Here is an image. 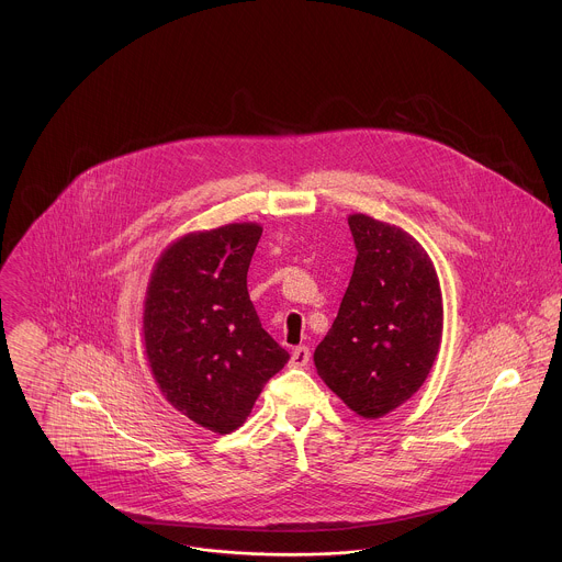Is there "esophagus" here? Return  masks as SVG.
<instances>
[{"label": "esophagus", "mask_w": 562, "mask_h": 562, "mask_svg": "<svg viewBox=\"0 0 562 562\" xmlns=\"http://www.w3.org/2000/svg\"><path fill=\"white\" fill-rule=\"evenodd\" d=\"M308 362H311V351H308V347H304V345L295 347L293 353H291V367H306Z\"/></svg>", "instance_id": "esophagus-1"}]
</instances>
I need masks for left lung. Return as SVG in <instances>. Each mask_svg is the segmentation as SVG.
<instances>
[{"instance_id":"8db88e82","label":"left lung","mask_w":562,"mask_h":562,"mask_svg":"<svg viewBox=\"0 0 562 562\" xmlns=\"http://www.w3.org/2000/svg\"><path fill=\"white\" fill-rule=\"evenodd\" d=\"M349 228L353 276L314 367L351 412L376 420L407 403L434 369L441 289L431 256L401 226L353 213Z\"/></svg>"}]
</instances>
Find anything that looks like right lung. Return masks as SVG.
<instances>
[{"label": "right lung", "mask_w": 562, "mask_h": 562, "mask_svg": "<svg viewBox=\"0 0 562 562\" xmlns=\"http://www.w3.org/2000/svg\"><path fill=\"white\" fill-rule=\"evenodd\" d=\"M260 235L256 222L188 233L159 254L146 284L142 342L153 379L177 412L217 436L246 423L291 358L248 293Z\"/></svg>", "instance_id": "add662e5"}]
</instances>
